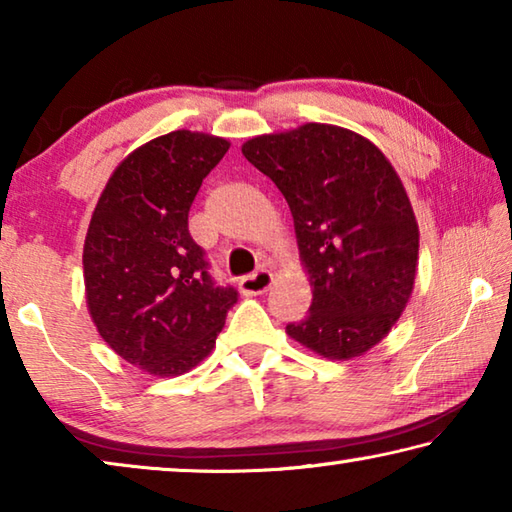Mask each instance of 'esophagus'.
Wrapping results in <instances>:
<instances>
[{
    "mask_svg": "<svg viewBox=\"0 0 512 512\" xmlns=\"http://www.w3.org/2000/svg\"><path fill=\"white\" fill-rule=\"evenodd\" d=\"M273 282V275L271 271H266V268H259V271L244 275L239 280V289L244 296H259V293H264L268 287H271Z\"/></svg>",
    "mask_w": 512,
    "mask_h": 512,
    "instance_id": "1",
    "label": "esophagus"
}]
</instances>
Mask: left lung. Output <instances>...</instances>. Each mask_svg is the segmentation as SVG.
<instances>
[{
    "label": "left lung",
    "instance_id": "obj_1",
    "mask_svg": "<svg viewBox=\"0 0 512 512\" xmlns=\"http://www.w3.org/2000/svg\"><path fill=\"white\" fill-rule=\"evenodd\" d=\"M246 160L287 198L314 300L287 334L327 359L359 357L391 332L418 266V223L375 144L329 124L259 135Z\"/></svg>",
    "mask_w": 512,
    "mask_h": 512
}]
</instances>
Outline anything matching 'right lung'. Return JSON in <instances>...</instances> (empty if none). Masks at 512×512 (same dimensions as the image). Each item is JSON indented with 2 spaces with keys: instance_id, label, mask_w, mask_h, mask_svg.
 <instances>
[{
  "instance_id": "1",
  "label": "right lung",
  "mask_w": 512,
  "mask_h": 512,
  "mask_svg": "<svg viewBox=\"0 0 512 512\" xmlns=\"http://www.w3.org/2000/svg\"><path fill=\"white\" fill-rule=\"evenodd\" d=\"M228 149L203 133L162 135L119 164L94 207L83 248L90 316L121 359L151 375H183L207 357L239 300L214 282L187 221Z\"/></svg>"
}]
</instances>
